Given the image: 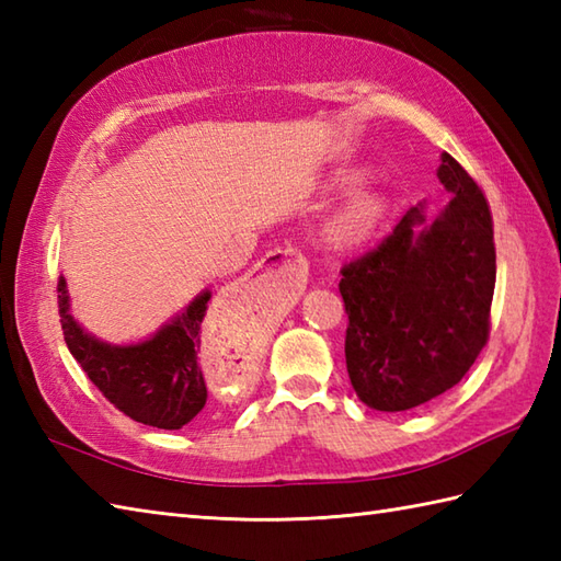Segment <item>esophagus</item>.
Segmentation results:
<instances>
[{
  "mask_svg": "<svg viewBox=\"0 0 561 561\" xmlns=\"http://www.w3.org/2000/svg\"><path fill=\"white\" fill-rule=\"evenodd\" d=\"M262 267H287V270H296L301 265V253L294 245L287 248H274L270 253L260 260Z\"/></svg>",
  "mask_w": 561,
  "mask_h": 561,
  "instance_id": "obj_1",
  "label": "esophagus"
}]
</instances>
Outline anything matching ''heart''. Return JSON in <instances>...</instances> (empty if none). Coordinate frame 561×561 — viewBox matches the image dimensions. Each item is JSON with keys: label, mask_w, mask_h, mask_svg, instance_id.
<instances>
[{"label": "heart", "mask_w": 561, "mask_h": 561, "mask_svg": "<svg viewBox=\"0 0 561 561\" xmlns=\"http://www.w3.org/2000/svg\"><path fill=\"white\" fill-rule=\"evenodd\" d=\"M380 214V202L371 193H354L344 205L332 214L325 231L337 243H350L364 236L376 224Z\"/></svg>", "instance_id": "heart-1"}]
</instances>
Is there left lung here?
Instances as JSON below:
<instances>
[{
  "mask_svg": "<svg viewBox=\"0 0 561 561\" xmlns=\"http://www.w3.org/2000/svg\"><path fill=\"white\" fill-rule=\"evenodd\" d=\"M453 195L420 231L412 207L383 241L342 265L344 359L356 396L380 412L438 398L470 371L490 340L496 248L490 202L474 178L440 153Z\"/></svg>",
  "mask_w": 561,
  "mask_h": 561,
  "instance_id": "obj_1",
  "label": "left lung"
}]
</instances>
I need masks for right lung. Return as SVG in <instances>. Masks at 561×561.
I'll return each instance as SVG.
<instances>
[{
	"instance_id": "right-lung-1",
	"label": "right lung",
	"mask_w": 561,
	"mask_h": 561,
	"mask_svg": "<svg viewBox=\"0 0 561 561\" xmlns=\"http://www.w3.org/2000/svg\"><path fill=\"white\" fill-rule=\"evenodd\" d=\"M209 299V291L197 296L183 316L147 342L111 347L93 340L75 323V318L67 313L65 279L57 282L59 323L71 356L115 410L157 428H183L205 408L207 383L197 352Z\"/></svg>"
}]
</instances>
